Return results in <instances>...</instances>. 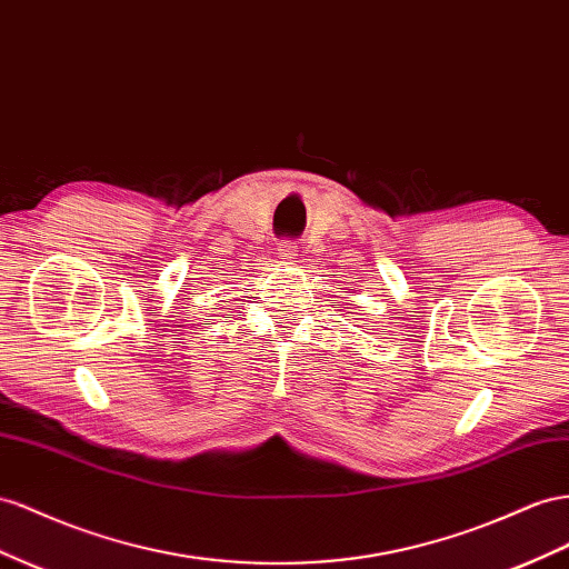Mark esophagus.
<instances>
[{
  "label": "esophagus",
  "mask_w": 569,
  "mask_h": 569,
  "mask_svg": "<svg viewBox=\"0 0 569 569\" xmlns=\"http://www.w3.org/2000/svg\"><path fill=\"white\" fill-rule=\"evenodd\" d=\"M297 241L295 239H282L280 243H278V251H280V256L284 258V260H291L297 256Z\"/></svg>",
  "instance_id": "esophagus-1"
}]
</instances>
